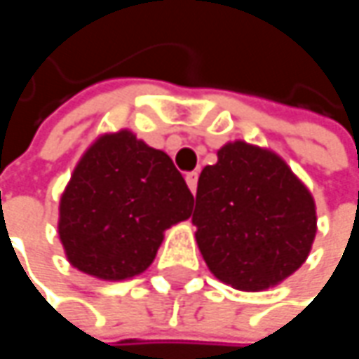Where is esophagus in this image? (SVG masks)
<instances>
[{"label":"esophagus","mask_w":359,"mask_h":359,"mask_svg":"<svg viewBox=\"0 0 359 359\" xmlns=\"http://www.w3.org/2000/svg\"><path fill=\"white\" fill-rule=\"evenodd\" d=\"M197 179H199V175H197V172H187V177H184L187 184H189V189H191V193H195V191H197Z\"/></svg>","instance_id":"1"}]
</instances>
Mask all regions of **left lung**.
I'll return each mask as SVG.
<instances>
[{"label":"left lung","mask_w":359,"mask_h":359,"mask_svg":"<svg viewBox=\"0 0 359 359\" xmlns=\"http://www.w3.org/2000/svg\"><path fill=\"white\" fill-rule=\"evenodd\" d=\"M193 224L210 272L239 291L289 278L316 239V203L287 162L245 141L218 149L199 175Z\"/></svg>","instance_id":"1"}]
</instances>
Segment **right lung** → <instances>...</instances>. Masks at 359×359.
I'll return each mask as SVG.
<instances>
[{
  "label": "right lung",
  "mask_w": 359,
  "mask_h": 359,
  "mask_svg": "<svg viewBox=\"0 0 359 359\" xmlns=\"http://www.w3.org/2000/svg\"><path fill=\"white\" fill-rule=\"evenodd\" d=\"M191 212L193 195L170 156L122 128L81 156L60 197L57 235L76 270L126 280L151 266L164 231Z\"/></svg>",
  "instance_id": "right-lung-1"
}]
</instances>
